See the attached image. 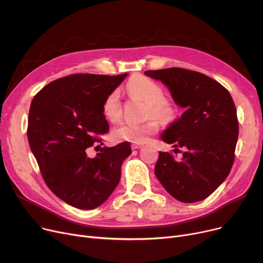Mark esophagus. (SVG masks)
<instances>
[{"mask_svg":"<svg viewBox=\"0 0 263 263\" xmlns=\"http://www.w3.org/2000/svg\"><path fill=\"white\" fill-rule=\"evenodd\" d=\"M131 147H132V149H140V148L143 147V145H140V144H132Z\"/></svg>","mask_w":263,"mask_h":263,"instance_id":"obj_1","label":"esophagus"}]
</instances>
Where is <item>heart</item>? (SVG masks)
<instances>
[{
  "instance_id": "1",
  "label": "heart",
  "mask_w": 263,
  "mask_h": 263,
  "mask_svg": "<svg viewBox=\"0 0 263 263\" xmlns=\"http://www.w3.org/2000/svg\"><path fill=\"white\" fill-rule=\"evenodd\" d=\"M128 93L133 98L143 101L147 105L146 116L154 117L162 122H171L177 115L176 105L163 98V88L157 82L144 76L133 77L127 84ZM104 116L116 121L120 117V95L118 90L110 91L103 102ZM158 122L148 120L141 124L121 122L112 131L115 141L143 144L158 131Z\"/></svg>"
}]
</instances>
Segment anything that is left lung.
Returning <instances> with one entry per match:
<instances>
[{"label":"left lung","mask_w":263,"mask_h":263,"mask_svg":"<svg viewBox=\"0 0 263 263\" xmlns=\"http://www.w3.org/2000/svg\"><path fill=\"white\" fill-rule=\"evenodd\" d=\"M145 74L161 81L175 103L185 109L161 134L163 142L185 148L182 158L176 160L168 153H160L155 174L174 198L187 203L200 201L231 171L239 135L236 105L224 86L200 72L166 68Z\"/></svg>","instance_id":"1"}]
</instances>
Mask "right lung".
I'll return each mask as SVG.
<instances>
[{"label": "right lung", "instance_id": "1", "mask_svg": "<svg viewBox=\"0 0 263 263\" xmlns=\"http://www.w3.org/2000/svg\"><path fill=\"white\" fill-rule=\"evenodd\" d=\"M127 76L65 77L49 83L31 103L30 148L48 187L74 208L91 210L102 204L119 183L121 164L132 153L123 142L87 156L109 129L102 110L106 96Z\"/></svg>", "mask_w": 263, "mask_h": 263}]
</instances>
